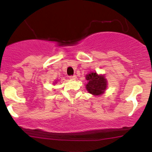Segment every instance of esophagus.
Returning <instances> with one entry per match:
<instances>
[{"instance_id":"obj_1","label":"esophagus","mask_w":152,"mask_h":152,"mask_svg":"<svg viewBox=\"0 0 152 152\" xmlns=\"http://www.w3.org/2000/svg\"><path fill=\"white\" fill-rule=\"evenodd\" d=\"M69 78L71 80H75V79H76V76H69Z\"/></svg>"}]
</instances>
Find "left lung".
I'll use <instances>...</instances> for the list:
<instances>
[{"label": "left lung", "instance_id": "1", "mask_svg": "<svg viewBox=\"0 0 152 152\" xmlns=\"http://www.w3.org/2000/svg\"><path fill=\"white\" fill-rule=\"evenodd\" d=\"M86 79L88 81V83L86 85V90L93 95H101L106 89L107 80L104 75H98L96 72H91L86 75Z\"/></svg>", "mask_w": 152, "mask_h": 152}]
</instances>
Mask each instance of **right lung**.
I'll list each match as a JSON object with an SVG mask.
<instances>
[{"mask_svg": "<svg viewBox=\"0 0 152 152\" xmlns=\"http://www.w3.org/2000/svg\"><path fill=\"white\" fill-rule=\"evenodd\" d=\"M55 83H56V82H55Z\"/></svg>", "mask_w": 152, "mask_h": 152, "instance_id": "right-lung-1", "label": "right lung"}]
</instances>
